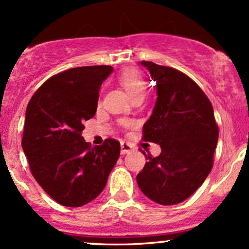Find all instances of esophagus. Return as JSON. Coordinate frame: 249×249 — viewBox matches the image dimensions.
<instances>
[{
    "mask_svg": "<svg viewBox=\"0 0 249 249\" xmlns=\"http://www.w3.org/2000/svg\"><path fill=\"white\" fill-rule=\"evenodd\" d=\"M121 148H122V154H127L130 152H132L133 150V146L131 144H128V142H121Z\"/></svg>",
    "mask_w": 249,
    "mask_h": 249,
    "instance_id": "obj_1",
    "label": "esophagus"
}]
</instances>
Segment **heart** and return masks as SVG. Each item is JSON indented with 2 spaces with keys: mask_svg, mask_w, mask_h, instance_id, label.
<instances>
[{
  "mask_svg": "<svg viewBox=\"0 0 249 249\" xmlns=\"http://www.w3.org/2000/svg\"><path fill=\"white\" fill-rule=\"evenodd\" d=\"M119 82H121L123 88L125 89V91H126L131 98L136 95H141V93L144 95L145 82L141 73L137 72V71H125L121 76V78H119Z\"/></svg>",
  "mask_w": 249,
  "mask_h": 249,
  "instance_id": "1",
  "label": "heart"
}]
</instances>
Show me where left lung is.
Segmentation results:
<instances>
[{
  "label": "left lung",
  "instance_id": "obj_1",
  "mask_svg": "<svg viewBox=\"0 0 249 249\" xmlns=\"http://www.w3.org/2000/svg\"><path fill=\"white\" fill-rule=\"evenodd\" d=\"M156 82L157 101L142 127L144 141L160 145L137 176V184L148 199L176 205L190 198L207 178L219 128L213 107L190 77L170 67L141 62Z\"/></svg>",
  "mask_w": 249,
  "mask_h": 249
}]
</instances>
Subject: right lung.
<instances>
[{"instance_id":"obj_1","label":"right lung","mask_w":249,"mask_h":249,"mask_svg":"<svg viewBox=\"0 0 249 249\" xmlns=\"http://www.w3.org/2000/svg\"><path fill=\"white\" fill-rule=\"evenodd\" d=\"M108 65L72 68L48 79L25 111L22 148L34 178L55 201L81 207L96 199L121 153L107 139L91 147L82 137L83 123L95 116Z\"/></svg>"}]
</instances>
